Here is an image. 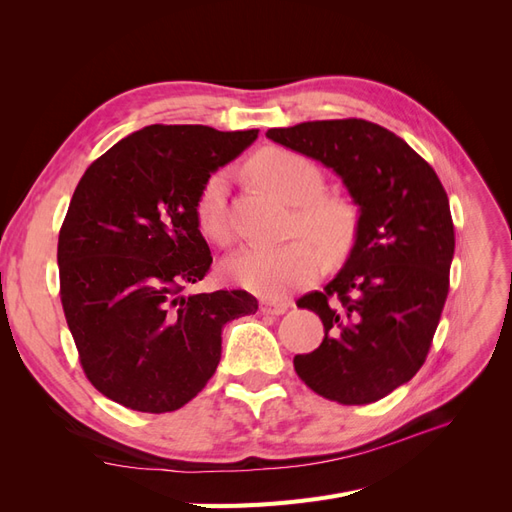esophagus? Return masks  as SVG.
<instances>
[{
	"instance_id": "1",
	"label": "esophagus",
	"mask_w": 512,
	"mask_h": 512,
	"mask_svg": "<svg viewBox=\"0 0 512 512\" xmlns=\"http://www.w3.org/2000/svg\"><path fill=\"white\" fill-rule=\"evenodd\" d=\"M290 301H277V299H265L260 303V312L267 316H282L284 312H288Z\"/></svg>"
}]
</instances>
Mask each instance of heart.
Listing matches in <instances>:
<instances>
[{"mask_svg":"<svg viewBox=\"0 0 512 512\" xmlns=\"http://www.w3.org/2000/svg\"><path fill=\"white\" fill-rule=\"evenodd\" d=\"M250 170L286 203L299 205L292 232H303L307 237L275 247H247L228 260L226 273L232 282L260 297L277 299L316 280L324 265L320 246L329 256H339L348 250L356 232V215L344 198L322 194L324 177L320 168L297 151L284 147L262 149L252 158ZM228 183L226 170H215L200 185L194 200L196 224L215 243L230 241ZM309 236L313 239L309 240Z\"/></svg>","mask_w":512,"mask_h":512,"instance_id":"b5f03b06","label":"heart"}]
</instances>
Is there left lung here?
Here are the masks:
<instances>
[{
  "label": "left lung",
  "instance_id": "obj_1",
  "mask_svg": "<svg viewBox=\"0 0 512 512\" xmlns=\"http://www.w3.org/2000/svg\"><path fill=\"white\" fill-rule=\"evenodd\" d=\"M267 136L333 168L359 205L344 269L297 301L320 316L324 339L294 356V369L337 404H371L427 359L455 254L448 196L436 170L378 123L305 121Z\"/></svg>",
  "mask_w": 512,
  "mask_h": 512
}]
</instances>
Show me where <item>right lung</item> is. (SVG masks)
Wrapping results in <instances>:
<instances>
[{"label": "right lung", "mask_w": 512, "mask_h": 512, "mask_svg": "<svg viewBox=\"0 0 512 512\" xmlns=\"http://www.w3.org/2000/svg\"><path fill=\"white\" fill-rule=\"evenodd\" d=\"M258 130L147 126L85 170L59 230V294L87 380L136 412L188 404L218 369L224 324L256 314L245 290L183 294L209 273L194 218L203 181Z\"/></svg>", "instance_id": "obj_1"}]
</instances>
